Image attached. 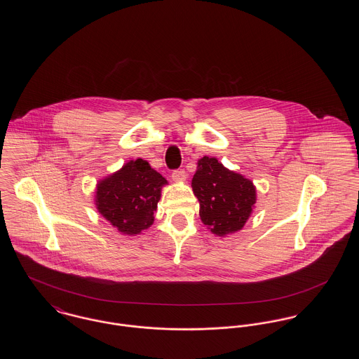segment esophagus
<instances>
[{"instance_id":"34e87169","label":"esophagus","mask_w":359,"mask_h":359,"mask_svg":"<svg viewBox=\"0 0 359 359\" xmlns=\"http://www.w3.org/2000/svg\"><path fill=\"white\" fill-rule=\"evenodd\" d=\"M187 179V172L184 170H175L172 172V180L173 182H184Z\"/></svg>"}]
</instances>
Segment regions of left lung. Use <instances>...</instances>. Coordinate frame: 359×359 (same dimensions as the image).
I'll list each match as a JSON object with an SVG mask.
<instances>
[{
	"label": "left lung",
	"instance_id": "1",
	"mask_svg": "<svg viewBox=\"0 0 359 359\" xmlns=\"http://www.w3.org/2000/svg\"><path fill=\"white\" fill-rule=\"evenodd\" d=\"M202 222L217 236L243 227L256 203V188L242 175L229 171L215 157L201 158L192 177Z\"/></svg>",
	"mask_w": 359,
	"mask_h": 359
}]
</instances>
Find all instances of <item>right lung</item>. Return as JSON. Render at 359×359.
<instances>
[{
    "label": "right lung",
    "instance_id": "1",
    "mask_svg": "<svg viewBox=\"0 0 359 359\" xmlns=\"http://www.w3.org/2000/svg\"><path fill=\"white\" fill-rule=\"evenodd\" d=\"M167 180L142 160L129 161L97 187V208L123 234H138L154 223Z\"/></svg>",
    "mask_w": 359,
    "mask_h": 359
}]
</instances>
